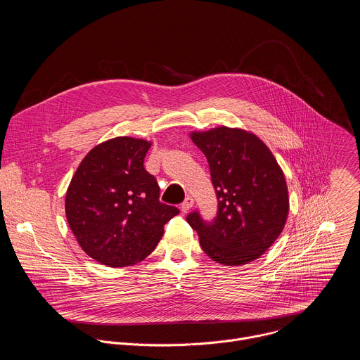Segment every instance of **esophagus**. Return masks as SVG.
I'll use <instances>...</instances> for the list:
<instances>
[{
	"label": "esophagus",
	"instance_id": "34e87169",
	"mask_svg": "<svg viewBox=\"0 0 360 360\" xmlns=\"http://www.w3.org/2000/svg\"><path fill=\"white\" fill-rule=\"evenodd\" d=\"M192 207H193V199H192L191 196H188V198H185V200H184L182 205H181V211L185 214V212L191 211Z\"/></svg>",
	"mask_w": 360,
	"mask_h": 360
}]
</instances>
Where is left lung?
I'll use <instances>...</instances> for the list:
<instances>
[{"label":"left lung","mask_w":360,"mask_h":360,"mask_svg":"<svg viewBox=\"0 0 360 360\" xmlns=\"http://www.w3.org/2000/svg\"><path fill=\"white\" fill-rule=\"evenodd\" d=\"M208 160L218 212L205 222L198 212L186 221L210 258L242 266L272 246L289 214L288 185L271 149L255 134L218 127L189 134Z\"/></svg>","instance_id":"1"}]
</instances>
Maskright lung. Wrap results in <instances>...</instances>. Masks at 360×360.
I'll use <instances>...</instances> for the list:
<instances>
[{
    "mask_svg": "<svg viewBox=\"0 0 360 360\" xmlns=\"http://www.w3.org/2000/svg\"><path fill=\"white\" fill-rule=\"evenodd\" d=\"M152 142L117 136L94 146L77 168L65 195L68 225L96 262L124 268L143 261L179 214L160 202L157 179L143 168Z\"/></svg>",
    "mask_w": 360,
    "mask_h": 360,
    "instance_id": "1",
    "label": "right lung"
}]
</instances>
